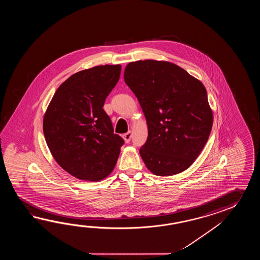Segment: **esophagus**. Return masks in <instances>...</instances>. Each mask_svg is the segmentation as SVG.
Instances as JSON below:
<instances>
[{
	"mask_svg": "<svg viewBox=\"0 0 260 260\" xmlns=\"http://www.w3.org/2000/svg\"><path fill=\"white\" fill-rule=\"evenodd\" d=\"M122 138L124 139L125 143H128V142L131 140V138H132V133H131V131H128L126 134H124V135L122 136Z\"/></svg>",
	"mask_w": 260,
	"mask_h": 260,
	"instance_id": "obj_1",
	"label": "esophagus"
}]
</instances>
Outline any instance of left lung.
Masks as SVG:
<instances>
[{"instance_id":"1","label":"left lung","mask_w":260,"mask_h":260,"mask_svg":"<svg viewBox=\"0 0 260 260\" xmlns=\"http://www.w3.org/2000/svg\"><path fill=\"white\" fill-rule=\"evenodd\" d=\"M123 78L148 124V139L139 149L147 168L160 177L188 169L213 125L204 84L176 64L152 59L130 62Z\"/></svg>"}]
</instances>
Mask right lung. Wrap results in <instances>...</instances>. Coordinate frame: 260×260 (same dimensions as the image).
<instances>
[{"mask_svg": "<svg viewBox=\"0 0 260 260\" xmlns=\"http://www.w3.org/2000/svg\"><path fill=\"white\" fill-rule=\"evenodd\" d=\"M121 70L104 65L76 72L55 91L45 111L43 129L50 151L78 179L100 181L116 165L124 141L113 133L103 106Z\"/></svg>", "mask_w": 260, "mask_h": 260, "instance_id": "obj_1", "label": "right lung"}]
</instances>
